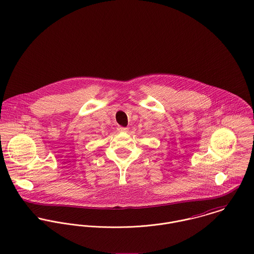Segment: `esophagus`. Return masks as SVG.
Masks as SVG:
<instances>
[{
	"label": "esophagus",
	"instance_id": "34e87169",
	"mask_svg": "<svg viewBox=\"0 0 254 254\" xmlns=\"http://www.w3.org/2000/svg\"><path fill=\"white\" fill-rule=\"evenodd\" d=\"M117 130L119 131V132H127V128L126 127H122V126H118L117 127Z\"/></svg>",
	"mask_w": 254,
	"mask_h": 254
}]
</instances>
